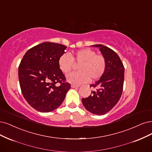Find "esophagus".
Masks as SVG:
<instances>
[{"label":"esophagus","instance_id":"34e87169","mask_svg":"<svg viewBox=\"0 0 152 152\" xmlns=\"http://www.w3.org/2000/svg\"><path fill=\"white\" fill-rule=\"evenodd\" d=\"M80 87V86H78V85H74V84L71 85L72 88H77V87Z\"/></svg>","mask_w":152,"mask_h":152}]
</instances>
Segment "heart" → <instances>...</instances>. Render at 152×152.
<instances>
[{"instance_id": "1", "label": "heart", "mask_w": 152, "mask_h": 152, "mask_svg": "<svg viewBox=\"0 0 152 152\" xmlns=\"http://www.w3.org/2000/svg\"><path fill=\"white\" fill-rule=\"evenodd\" d=\"M74 61L80 64L79 71L72 72L66 76V79L74 84H81L100 78L105 72L106 61L102 55H97L94 51L86 48L75 52L74 55L63 54L58 60L60 70L64 74L70 72L74 65Z\"/></svg>"}]
</instances>
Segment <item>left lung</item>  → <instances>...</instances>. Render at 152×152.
<instances>
[{"mask_svg":"<svg viewBox=\"0 0 152 152\" xmlns=\"http://www.w3.org/2000/svg\"><path fill=\"white\" fill-rule=\"evenodd\" d=\"M97 47L105 58V72L96 83L91 87H97L96 91L87 98L82 99L83 106L88 111L97 115H103L111 110L121 96L124 67L116 52L102 45H94Z\"/></svg>","mask_w":152,"mask_h":152,"instance_id":"1","label":"left lung"}]
</instances>
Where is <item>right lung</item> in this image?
<instances>
[{
	"label": "right lung",
	"instance_id": "add662e5",
	"mask_svg": "<svg viewBox=\"0 0 152 152\" xmlns=\"http://www.w3.org/2000/svg\"><path fill=\"white\" fill-rule=\"evenodd\" d=\"M66 48L61 44L44 42L29 49L20 63V89L26 101L36 111H53L62 104L70 88L58 66Z\"/></svg>",
	"mask_w": 152,
	"mask_h": 152
}]
</instances>
